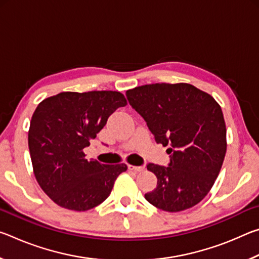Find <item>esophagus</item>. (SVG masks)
<instances>
[{"label":"esophagus","mask_w":259,"mask_h":259,"mask_svg":"<svg viewBox=\"0 0 259 259\" xmlns=\"http://www.w3.org/2000/svg\"><path fill=\"white\" fill-rule=\"evenodd\" d=\"M128 169L131 170V171H143L144 166H137V165H133V164H129L128 165Z\"/></svg>","instance_id":"34e87169"}]
</instances>
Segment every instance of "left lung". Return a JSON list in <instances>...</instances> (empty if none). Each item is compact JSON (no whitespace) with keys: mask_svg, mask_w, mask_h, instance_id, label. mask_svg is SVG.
Returning a JSON list of instances; mask_svg holds the SVG:
<instances>
[{"mask_svg":"<svg viewBox=\"0 0 259 259\" xmlns=\"http://www.w3.org/2000/svg\"><path fill=\"white\" fill-rule=\"evenodd\" d=\"M125 95L155 142L169 146L168 166L147 164L157 185L145 199L168 212L194 207L211 190L226 154V125L219 104L188 83L145 84Z\"/></svg>","mask_w":259,"mask_h":259,"instance_id":"1","label":"left lung"}]
</instances>
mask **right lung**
I'll return each instance as SVG.
<instances>
[{"label":"right lung","instance_id":"obj_1","mask_svg":"<svg viewBox=\"0 0 259 259\" xmlns=\"http://www.w3.org/2000/svg\"><path fill=\"white\" fill-rule=\"evenodd\" d=\"M125 105L119 91H65L37 105L28 130L29 154L38 185L55 203L85 211L111 194L128 166L87 160L83 150Z\"/></svg>","mask_w":259,"mask_h":259}]
</instances>
